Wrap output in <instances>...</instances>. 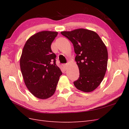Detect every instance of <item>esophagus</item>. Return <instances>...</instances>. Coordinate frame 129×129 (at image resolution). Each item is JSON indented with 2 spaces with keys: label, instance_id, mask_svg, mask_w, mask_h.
I'll list each match as a JSON object with an SVG mask.
<instances>
[{
  "label": "esophagus",
  "instance_id": "34e87169",
  "mask_svg": "<svg viewBox=\"0 0 129 129\" xmlns=\"http://www.w3.org/2000/svg\"><path fill=\"white\" fill-rule=\"evenodd\" d=\"M63 67H64V68H65V69L66 70L67 68V64H64V65H63Z\"/></svg>",
  "mask_w": 129,
  "mask_h": 129
}]
</instances>
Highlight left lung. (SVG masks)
Listing matches in <instances>:
<instances>
[{
	"label": "left lung",
	"mask_w": 129,
	"mask_h": 129,
	"mask_svg": "<svg viewBox=\"0 0 129 129\" xmlns=\"http://www.w3.org/2000/svg\"><path fill=\"white\" fill-rule=\"evenodd\" d=\"M61 34L73 43L75 61L79 69V78L74 82L82 91L91 92L99 85L105 76L108 54L105 45L95 32L85 29Z\"/></svg>",
	"instance_id": "8db88e82"
}]
</instances>
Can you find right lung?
Instances as JSON below:
<instances>
[{
    "label": "right lung",
    "mask_w": 129,
    "mask_h": 129,
    "mask_svg": "<svg viewBox=\"0 0 129 129\" xmlns=\"http://www.w3.org/2000/svg\"><path fill=\"white\" fill-rule=\"evenodd\" d=\"M56 31H43L26 41L20 60L24 83L31 94L41 99L51 97L62 72L56 64L51 44Z\"/></svg>",
    "instance_id": "obj_1"
}]
</instances>
